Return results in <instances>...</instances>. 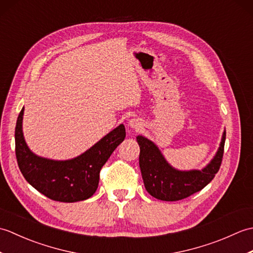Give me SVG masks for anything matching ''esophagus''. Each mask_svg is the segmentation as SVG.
Masks as SVG:
<instances>
[{
  "mask_svg": "<svg viewBox=\"0 0 253 253\" xmlns=\"http://www.w3.org/2000/svg\"><path fill=\"white\" fill-rule=\"evenodd\" d=\"M129 126L133 128V129H139V128L141 127V124L138 120H136V118H132V120L129 121Z\"/></svg>",
  "mask_w": 253,
  "mask_h": 253,
  "instance_id": "esophagus-1",
  "label": "esophagus"
}]
</instances>
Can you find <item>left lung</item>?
<instances>
[{
	"label": "left lung",
	"mask_w": 253,
	"mask_h": 253,
	"mask_svg": "<svg viewBox=\"0 0 253 253\" xmlns=\"http://www.w3.org/2000/svg\"><path fill=\"white\" fill-rule=\"evenodd\" d=\"M225 139L226 131L223 132L215 157L203 169L178 170L171 168L151 140L138 136L137 141L140 147L139 166L147 191L159 200L178 201L202 190L221 168Z\"/></svg>",
	"instance_id": "obj_1"
}]
</instances>
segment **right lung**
<instances>
[{"mask_svg":"<svg viewBox=\"0 0 253 253\" xmlns=\"http://www.w3.org/2000/svg\"><path fill=\"white\" fill-rule=\"evenodd\" d=\"M24 107L15 128V152L21 174L29 184L51 200L77 202L90 198L99 185L100 170L126 137L120 126L79 157L54 161L38 157L27 146L23 133Z\"/></svg>","mask_w":253,"mask_h":253,"instance_id":"1","label":"right lung"}]
</instances>
